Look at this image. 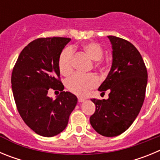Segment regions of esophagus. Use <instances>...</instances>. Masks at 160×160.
Wrapping results in <instances>:
<instances>
[{
    "label": "esophagus",
    "mask_w": 160,
    "mask_h": 160,
    "mask_svg": "<svg viewBox=\"0 0 160 160\" xmlns=\"http://www.w3.org/2000/svg\"><path fill=\"white\" fill-rule=\"evenodd\" d=\"M78 102H84V101H85L84 98H78Z\"/></svg>",
    "instance_id": "34e87169"
}]
</instances>
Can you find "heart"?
Returning <instances> with one entry per match:
<instances>
[{
    "label": "heart",
    "mask_w": 160,
    "mask_h": 160,
    "mask_svg": "<svg viewBox=\"0 0 160 160\" xmlns=\"http://www.w3.org/2000/svg\"><path fill=\"white\" fill-rule=\"evenodd\" d=\"M82 50L94 62V66L102 68L105 65L102 59L103 55V49L98 43L88 42L82 46ZM73 50L70 48H66L61 53L58 59V67L61 73L63 75H69L73 71L72 66ZM98 84V79L93 73L83 75L75 73L66 80V86L67 89L73 94L78 96H85L90 90L94 89Z\"/></svg>",
    "instance_id": "1"
}]
</instances>
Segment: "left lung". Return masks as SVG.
Returning a JSON list of instances; mask_svg holds the SVG:
<instances>
[{
  "mask_svg": "<svg viewBox=\"0 0 160 160\" xmlns=\"http://www.w3.org/2000/svg\"><path fill=\"white\" fill-rule=\"evenodd\" d=\"M107 38L112 46V65L98 90H110V94L107 99H91L96 109L90 122L101 135L114 137L127 131L138 116L145 98L148 71L131 42L114 36Z\"/></svg>",
  "mask_w": 160,
  "mask_h": 160,
  "instance_id": "8db88e82",
  "label": "left lung"
}]
</instances>
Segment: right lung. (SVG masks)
Masks as SVG:
<instances>
[{
	"instance_id": "1",
	"label": "right lung",
	"mask_w": 160,
	"mask_h": 160,
	"mask_svg": "<svg viewBox=\"0 0 160 160\" xmlns=\"http://www.w3.org/2000/svg\"><path fill=\"white\" fill-rule=\"evenodd\" d=\"M67 38H38L23 49L14 66L12 90L18 112L25 124L38 135L53 137L68 124L76 107L74 94L63 91L58 59ZM49 88L62 92L53 100L48 96Z\"/></svg>"
}]
</instances>
